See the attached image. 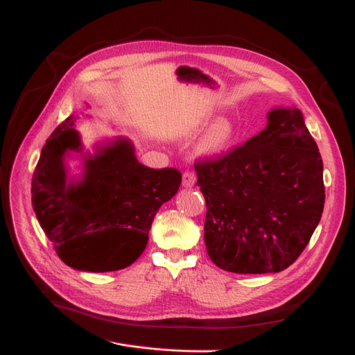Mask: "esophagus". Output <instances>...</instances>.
<instances>
[{
  "label": "esophagus",
  "instance_id": "obj_1",
  "mask_svg": "<svg viewBox=\"0 0 355 355\" xmlns=\"http://www.w3.org/2000/svg\"><path fill=\"white\" fill-rule=\"evenodd\" d=\"M196 183V174L191 171H186L183 174V186L184 187H191Z\"/></svg>",
  "mask_w": 355,
  "mask_h": 355
}]
</instances>
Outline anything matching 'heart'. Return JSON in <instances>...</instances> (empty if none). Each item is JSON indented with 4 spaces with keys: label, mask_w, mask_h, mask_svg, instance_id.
Returning <instances> with one entry per match:
<instances>
[{
    "label": "heart",
    "mask_w": 355,
    "mask_h": 355,
    "mask_svg": "<svg viewBox=\"0 0 355 355\" xmlns=\"http://www.w3.org/2000/svg\"><path fill=\"white\" fill-rule=\"evenodd\" d=\"M235 137V128L229 120H218L209 128L200 143V151L205 155H217L226 150Z\"/></svg>",
    "instance_id": "b5f03b06"
}]
</instances>
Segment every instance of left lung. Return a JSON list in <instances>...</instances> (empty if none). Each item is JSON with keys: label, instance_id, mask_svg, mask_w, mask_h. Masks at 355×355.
Returning <instances> with one entry per match:
<instances>
[{"label": "left lung", "instance_id": "obj_1", "mask_svg": "<svg viewBox=\"0 0 355 355\" xmlns=\"http://www.w3.org/2000/svg\"><path fill=\"white\" fill-rule=\"evenodd\" d=\"M209 259L235 273H270L297 260L318 226L326 191L317 143L296 107L226 153L199 159Z\"/></svg>", "mask_w": 355, "mask_h": 355}]
</instances>
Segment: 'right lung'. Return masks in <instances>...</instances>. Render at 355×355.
<instances>
[{"label":"right lung","mask_w":355,"mask_h":355,"mask_svg":"<svg viewBox=\"0 0 355 355\" xmlns=\"http://www.w3.org/2000/svg\"><path fill=\"white\" fill-rule=\"evenodd\" d=\"M71 114L49 137L33 175V208L65 265L86 272L128 268L143 254L157 209L181 184L175 168L139 164L125 138L85 156L82 180L67 178V151H82Z\"/></svg>","instance_id":"right-lung-1"}]
</instances>
